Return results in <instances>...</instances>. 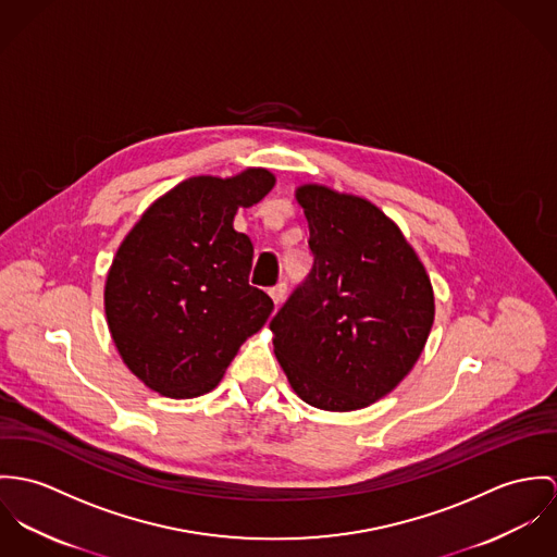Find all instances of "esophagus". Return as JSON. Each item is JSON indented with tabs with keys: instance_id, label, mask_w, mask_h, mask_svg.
Here are the masks:
<instances>
[{
	"instance_id": "1",
	"label": "esophagus",
	"mask_w": 557,
	"mask_h": 557,
	"mask_svg": "<svg viewBox=\"0 0 557 557\" xmlns=\"http://www.w3.org/2000/svg\"><path fill=\"white\" fill-rule=\"evenodd\" d=\"M286 290H288L286 282H280V284H275V286L269 290V295H271V299H273L275 306H282V301L286 299Z\"/></svg>"
}]
</instances>
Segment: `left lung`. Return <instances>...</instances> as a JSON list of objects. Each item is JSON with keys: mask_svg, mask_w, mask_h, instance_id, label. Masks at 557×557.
<instances>
[{"mask_svg": "<svg viewBox=\"0 0 557 557\" xmlns=\"http://www.w3.org/2000/svg\"><path fill=\"white\" fill-rule=\"evenodd\" d=\"M313 264L271 320L295 393L320 410H359L391 393L423 352L432 282L370 200L304 186Z\"/></svg>", "mask_w": 557, "mask_h": 557, "instance_id": "8db88e82", "label": "left lung"}]
</instances>
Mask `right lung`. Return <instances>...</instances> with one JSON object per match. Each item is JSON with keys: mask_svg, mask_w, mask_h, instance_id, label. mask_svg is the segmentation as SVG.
I'll use <instances>...</instances> for the list:
<instances>
[{"mask_svg": "<svg viewBox=\"0 0 557 557\" xmlns=\"http://www.w3.org/2000/svg\"><path fill=\"white\" fill-rule=\"evenodd\" d=\"M275 177H191L158 198L111 264L107 320L125 366L149 388L198 397L218 386L273 301L249 286L251 239L233 226L239 207L262 200Z\"/></svg>", "mask_w": 557, "mask_h": 557, "instance_id": "obj_1", "label": "right lung"}]
</instances>
